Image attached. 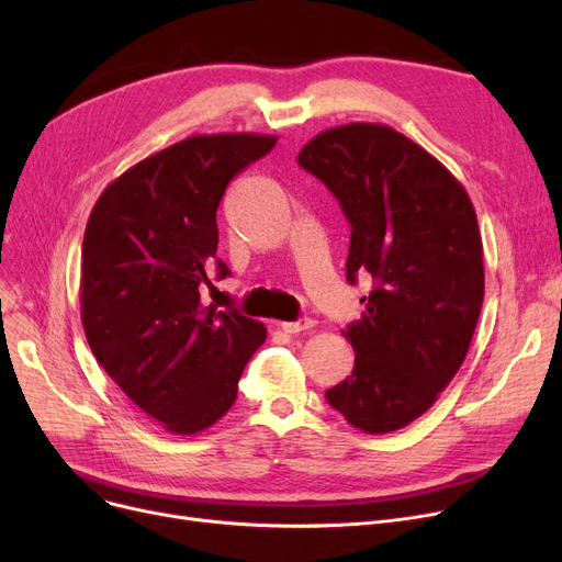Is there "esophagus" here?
I'll return each instance as SVG.
<instances>
[{"label": "esophagus", "mask_w": 562, "mask_h": 562, "mask_svg": "<svg viewBox=\"0 0 562 562\" xmlns=\"http://www.w3.org/2000/svg\"><path fill=\"white\" fill-rule=\"evenodd\" d=\"M280 328L286 333V335H299V333H305L310 328H314V321L312 318H299V321H282Z\"/></svg>", "instance_id": "esophagus-1"}]
</instances>
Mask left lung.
<instances>
[{"mask_svg": "<svg viewBox=\"0 0 562 562\" xmlns=\"http://www.w3.org/2000/svg\"><path fill=\"white\" fill-rule=\"evenodd\" d=\"M299 164L352 227L348 282H375L362 318L341 330L356 367L326 398L362 432L398 430L447 390L474 337L485 293L474 204L445 164L390 125L321 132Z\"/></svg>", "mask_w": 562, "mask_h": 562, "instance_id": "left-lung-1", "label": "left lung"}]
</instances>
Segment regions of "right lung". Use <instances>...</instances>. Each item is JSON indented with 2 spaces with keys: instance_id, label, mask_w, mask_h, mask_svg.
Wrapping results in <instances>:
<instances>
[{
  "instance_id": "add662e5",
  "label": "right lung",
  "mask_w": 562,
  "mask_h": 562,
  "mask_svg": "<svg viewBox=\"0 0 562 562\" xmlns=\"http://www.w3.org/2000/svg\"><path fill=\"white\" fill-rule=\"evenodd\" d=\"M276 143L252 132L189 136L115 177L88 216L79 284L88 346L168 432L214 426L266 339L263 323L202 305L200 284H210L225 187Z\"/></svg>"
}]
</instances>
